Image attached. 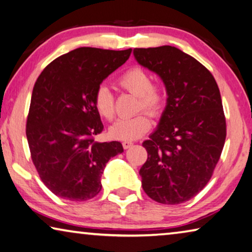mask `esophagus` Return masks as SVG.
<instances>
[{"instance_id":"1","label":"esophagus","mask_w":252,"mask_h":252,"mask_svg":"<svg viewBox=\"0 0 252 252\" xmlns=\"http://www.w3.org/2000/svg\"><path fill=\"white\" fill-rule=\"evenodd\" d=\"M132 145H133V142L129 141V140H125L122 142V146H123V148H125V149H129V148Z\"/></svg>"}]
</instances>
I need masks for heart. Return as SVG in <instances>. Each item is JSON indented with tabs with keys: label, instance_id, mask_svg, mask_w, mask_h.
<instances>
[{
	"label": "heart",
	"instance_id": "heart-1",
	"mask_svg": "<svg viewBox=\"0 0 252 252\" xmlns=\"http://www.w3.org/2000/svg\"><path fill=\"white\" fill-rule=\"evenodd\" d=\"M117 86L138 97L135 111H146L151 117H159L167 103L166 91L160 84L151 83V76L141 67H131L118 77ZM95 111L103 120L113 121L115 117L114 95L106 86H98L94 93ZM151 121L146 113H139L133 118L120 119L110 129L111 137L119 140H135L147 133Z\"/></svg>",
	"mask_w": 252,
	"mask_h": 252
}]
</instances>
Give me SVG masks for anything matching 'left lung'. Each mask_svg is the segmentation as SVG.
Here are the masks:
<instances>
[{
	"instance_id": "left-lung-1",
	"label": "left lung",
	"mask_w": 252,
	"mask_h": 252,
	"mask_svg": "<svg viewBox=\"0 0 252 252\" xmlns=\"http://www.w3.org/2000/svg\"><path fill=\"white\" fill-rule=\"evenodd\" d=\"M133 54L168 93L158 129L142 143V189L161 204H181L204 189L221 157L226 122L219 86L205 66L176 47L134 48Z\"/></svg>"
}]
</instances>
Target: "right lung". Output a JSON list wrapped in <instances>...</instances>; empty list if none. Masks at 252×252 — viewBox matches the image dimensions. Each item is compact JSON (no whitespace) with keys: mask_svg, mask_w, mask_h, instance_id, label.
Wrapping results in <instances>:
<instances>
[{"mask_svg":"<svg viewBox=\"0 0 252 252\" xmlns=\"http://www.w3.org/2000/svg\"><path fill=\"white\" fill-rule=\"evenodd\" d=\"M131 53V48L81 47L59 56L39 75L26 133L39 177L56 196L75 202L96 196L106 162L123 151L118 141L94 140L103 125L93 97Z\"/></svg>","mask_w":252,"mask_h":252,"instance_id":"right-lung-1","label":"right lung"}]
</instances>
